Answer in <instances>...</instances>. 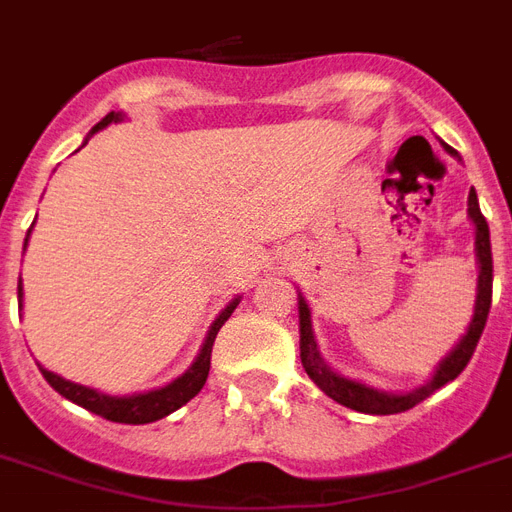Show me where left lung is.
Segmentation results:
<instances>
[{
	"instance_id": "left-lung-1",
	"label": "left lung",
	"mask_w": 512,
	"mask_h": 512,
	"mask_svg": "<svg viewBox=\"0 0 512 512\" xmlns=\"http://www.w3.org/2000/svg\"><path fill=\"white\" fill-rule=\"evenodd\" d=\"M444 148L452 156H457L454 148H449L444 143ZM460 159V156H457ZM468 215L476 225V260H478V295H476V311H473V321H470L468 332L457 345H454L441 364L436 366V372L425 385L409 390V393H388V390L369 388L364 382L350 380V377H342L337 374L332 366L324 364V358L319 353V345H316V335H313V321H311V308L305 303L303 295H297V308H300V361H303L305 372L316 385H319L324 393H327L332 401L348 406V409H356V412L364 414H398L412 409L420 401L436 393L438 388H444L446 382H452L454 377H460V372L468 366V361L473 358V350H476L478 340L484 335L486 319H489V308H492V281H494V265H492V241H489V223L486 217L481 215V207H478L476 191L470 188L468 196Z\"/></svg>"
}]
</instances>
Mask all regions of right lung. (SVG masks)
I'll return each instance as SVG.
<instances>
[{
	"label": "right lung",
	"mask_w": 512,
	"mask_h": 512,
	"mask_svg": "<svg viewBox=\"0 0 512 512\" xmlns=\"http://www.w3.org/2000/svg\"><path fill=\"white\" fill-rule=\"evenodd\" d=\"M111 122H124V114L119 111H111L100 119L95 127H92L90 135H95L98 130L108 127ZM87 143V140H84ZM34 228V225H31ZM31 228L26 233V241H23V249L28 244V236H31ZM236 305H239V297H233L231 303L225 305L220 316L212 321V327L207 332V340L201 345L199 356L193 361L188 369H185L177 380H172L170 385H164V388L148 390V393H135V396H108V393H100L95 388H87V385H79V382L63 380L60 374L47 372L44 366H39L44 374V380L50 382L52 388L58 390L60 396L68 398V401H74V404L84 406L87 412L100 414V417H106L111 422H124V425H146V422H156L167 417V414L177 412L180 406L188 404L201 388H204V382H207L209 374V358H212V345H215V337L220 332L225 321L231 319V313L236 311ZM18 308L23 311V281H18Z\"/></svg>",
	"instance_id": "right-lung-1"
}]
</instances>
